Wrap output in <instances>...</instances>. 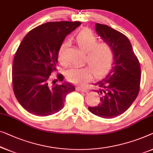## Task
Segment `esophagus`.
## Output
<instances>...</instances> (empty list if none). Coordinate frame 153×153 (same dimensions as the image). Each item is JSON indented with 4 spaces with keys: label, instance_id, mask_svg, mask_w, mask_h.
Here are the masks:
<instances>
[{
    "label": "esophagus",
    "instance_id": "1",
    "mask_svg": "<svg viewBox=\"0 0 153 153\" xmlns=\"http://www.w3.org/2000/svg\"><path fill=\"white\" fill-rule=\"evenodd\" d=\"M77 90L79 92H88V89L87 88L84 87H78L77 88Z\"/></svg>",
    "mask_w": 153,
    "mask_h": 153
}]
</instances>
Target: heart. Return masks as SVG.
Wrapping results in <instances>:
<instances>
[{
    "label": "heart",
    "instance_id": "heart-1",
    "mask_svg": "<svg viewBox=\"0 0 153 153\" xmlns=\"http://www.w3.org/2000/svg\"><path fill=\"white\" fill-rule=\"evenodd\" d=\"M76 43L86 53L85 61L88 62L94 74H99L109 67L113 59V52L109 44L97 42L98 39L91 31L85 29L76 37ZM68 46L67 42L61 45L59 50V59L61 63H65V52ZM68 80L74 83L83 84L92 77L90 67H73L66 72Z\"/></svg>",
    "mask_w": 153,
    "mask_h": 153
}]
</instances>
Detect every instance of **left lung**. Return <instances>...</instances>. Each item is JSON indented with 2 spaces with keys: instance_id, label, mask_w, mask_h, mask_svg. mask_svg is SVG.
<instances>
[{
  "instance_id": "8db88e82",
  "label": "left lung",
  "mask_w": 153,
  "mask_h": 153,
  "mask_svg": "<svg viewBox=\"0 0 153 153\" xmlns=\"http://www.w3.org/2000/svg\"><path fill=\"white\" fill-rule=\"evenodd\" d=\"M95 30L111 47L114 58L108 74L94 83L101 94V103L88 109L97 116L110 119L123 114L137 98L140 87V64L124 34L99 23H96Z\"/></svg>"
}]
</instances>
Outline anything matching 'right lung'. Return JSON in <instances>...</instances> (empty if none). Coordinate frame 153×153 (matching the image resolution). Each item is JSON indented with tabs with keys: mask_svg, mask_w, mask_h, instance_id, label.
Here are the masks:
<instances>
[{
	"mask_svg": "<svg viewBox=\"0 0 153 153\" xmlns=\"http://www.w3.org/2000/svg\"><path fill=\"white\" fill-rule=\"evenodd\" d=\"M81 22H49L29 32L21 41L12 66V84L15 97L31 114L49 116L61 110L68 93L75 87L63 82V76L51 81L56 70L59 50L67 35Z\"/></svg>",
	"mask_w": 153,
	"mask_h": 153,
	"instance_id": "right-lung-1",
	"label": "right lung"
}]
</instances>
